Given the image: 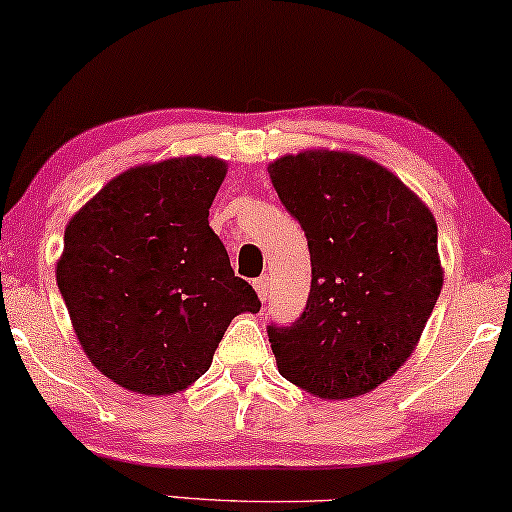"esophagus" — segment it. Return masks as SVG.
<instances>
[{
  "label": "esophagus",
  "instance_id": "obj_1",
  "mask_svg": "<svg viewBox=\"0 0 512 512\" xmlns=\"http://www.w3.org/2000/svg\"><path fill=\"white\" fill-rule=\"evenodd\" d=\"M254 289L256 294L261 301H268V291H270V284H268V277H258V280H254Z\"/></svg>",
  "mask_w": 512,
  "mask_h": 512
}]
</instances>
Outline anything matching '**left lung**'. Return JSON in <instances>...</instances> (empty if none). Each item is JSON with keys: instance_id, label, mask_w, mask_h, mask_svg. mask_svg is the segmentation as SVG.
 Here are the masks:
<instances>
[{"instance_id": "obj_1", "label": "left lung", "mask_w": 512, "mask_h": 512, "mask_svg": "<svg viewBox=\"0 0 512 512\" xmlns=\"http://www.w3.org/2000/svg\"><path fill=\"white\" fill-rule=\"evenodd\" d=\"M270 181L310 249V296L270 324L277 369L324 400L367 395L414 353L442 291L437 223L381 164L336 150L284 155Z\"/></svg>"}]
</instances>
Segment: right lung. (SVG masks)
<instances>
[{"mask_svg": "<svg viewBox=\"0 0 512 512\" xmlns=\"http://www.w3.org/2000/svg\"><path fill=\"white\" fill-rule=\"evenodd\" d=\"M216 157L129 169L65 228L58 289L91 364L117 386L171 395L211 367L240 313H258L249 282L209 228L225 178Z\"/></svg>", "mask_w": 512, "mask_h": 512, "instance_id": "right-lung-1", "label": "right lung"}]
</instances>
